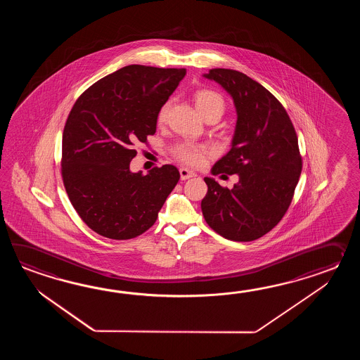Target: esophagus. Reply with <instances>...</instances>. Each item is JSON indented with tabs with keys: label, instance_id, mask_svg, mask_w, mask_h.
Returning <instances> with one entry per match:
<instances>
[{
	"label": "esophagus",
	"instance_id": "esophagus-1",
	"mask_svg": "<svg viewBox=\"0 0 360 360\" xmlns=\"http://www.w3.org/2000/svg\"><path fill=\"white\" fill-rule=\"evenodd\" d=\"M179 171H180V179H181V180H188V179H191V177L195 176V174H194L193 171L185 169V167H181Z\"/></svg>",
	"mask_w": 360,
	"mask_h": 360
}]
</instances>
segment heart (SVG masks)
Here are the masks:
<instances>
[{
	"instance_id": "heart-1",
	"label": "heart",
	"mask_w": 360,
	"mask_h": 360,
	"mask_svg": "<svg viewBox=\"0 0 360 360\" xmlns=\"http://www.w3.org/2000/svg\"><path fill=\"white\" fill-rule=\"evenodd\" d=\"M194 104L198 109L199 115L203 118L208 115H217L219 118L224 115L225 112V100L221 96V94L214 91V90H198L194 94ZM169 109H171V103L166 101L158 110L157 113V123L158 126H165L169 120ZM207 152L206 148L203 146H193L189 143H183L177 144L172 149L174 157L179 161L184 162L191 166H198L202 162L205 161Z\"/></svg>"
}]
</instances>
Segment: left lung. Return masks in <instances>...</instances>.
Wrapping results in <instances>:
<instances>
[{
	"label": "left lung",
	"instance_id": "8db88e82",
	"mask_svg": "<svg viewBox=\"0 0 360 360\" xmlns=\"http://www.w3.org/2000/svg\"><path fill=\"white\" fill-rule=\"evenodd\" d=\"M208 79L229 92L237 109L231 149L214 163L212 175L239 176L233 189L205 177V220L221 237L251 242L282 220L299 183L302 160L290 115L262 84L234 69H211Z\"/></svg>",
	"mask_w": 360,
	"mask_h": 360
}]
</instances>
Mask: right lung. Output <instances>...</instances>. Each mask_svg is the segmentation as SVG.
<instances>
[{
    "instance_id": "obj_1",
    "label": "right lung",
    "mask_w": 360,
    "mask_h": 360,
    "mask_svg": "<svg viewBox=\"0 0 360 360\" xmlns=\"http://www.w3.org/2000/svg\"><path fill=\"white\" fill-rule=\"evenodd\" d=\"M185 68L132 64L90 86L63 131L61 176L72 206L103 237L131 239L153 225L180 179L172 165L131 172L138 143L157 129V113Z\"/></svg>"
}]
</instances>
